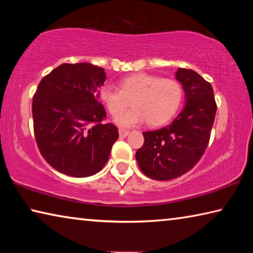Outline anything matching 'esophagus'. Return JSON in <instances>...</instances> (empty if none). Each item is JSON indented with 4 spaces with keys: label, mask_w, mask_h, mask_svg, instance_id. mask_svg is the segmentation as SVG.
Here are the masks:
<instances>
[{
    "label": "esophagus",
    "mask_w": 253,
    "mask_h": 253,
    "mask_svg": "<svg viewBox=\"0 0 253 253\" xmlns=\"http://www.w3.org/2000/svg\"><path fill=\"white\" fill-rule=\"evenodd\" d=\"M119 135H121V137H126L128 134H129V130L127 129H123V128H119Z\"/></svg>",
    "instance_id": "esophagus-1"
}]
</instances>
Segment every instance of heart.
I'll list each match as a JSON object with an SVG mask.
<instances>
[{"instance_id":"heart-1","label":"heart","mask_w":253,"mask_h":253,"mask_svg":"<svg viewBox=\"0 0 253 253\" xmlns=\"http://www.w3.org/2000/svg\"><path fill=\"white\" fill-rule=\"evenodd\" d=\"M98 97L110 115H118L131 99L132 109L115 117L114 123L123 128L142 125L160 126L169 122L177 113L183 99V88L178 81L160 76L138 72L119 81V89L102 84Z\"/></svg>"}]
</instances>
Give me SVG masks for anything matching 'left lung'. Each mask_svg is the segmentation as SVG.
I'll return each mask as SVG.
<instances>
[{
	"label": "left lung",
	"mask_w": 253,
	"mask_h": 253,
	"mask_svg": "<svg viewBox=\"0 0 253 253\" xmlns=\"http://www.w3.org/2000/svg\"><path fill=\"white\" fill-rule=\"evenodd\" d=\"M175 78L185 92V105L169 126L144 131L136 161L146 176L169 181L195 166L208 147L216 114L213 88L198 72L178 68Z\"/></svg>",
	"instance_id": "obj_1"
}]
</instances>
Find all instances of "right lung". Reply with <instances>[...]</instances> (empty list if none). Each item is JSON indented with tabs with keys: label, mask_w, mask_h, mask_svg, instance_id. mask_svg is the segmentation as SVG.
<instances>
[{
	"label": "right lung",
	"mask_w": 253,
	"mask_h": 253,
	"mask_svg": "<svg viewBox=\"0 0 253 253\" xmlns=\"http://www.w3.org/2000/svg\"><path fill=\"white\" fill-rule=\"evenodd\" d=\"M105 70L91 63H62L42 78L32 101L34 136L41 155L58 172L88 177L100 172L118 138L102 124L98 91Z\"/></svg>",
	"instance_id": "add662e5"
}]
</instances>
